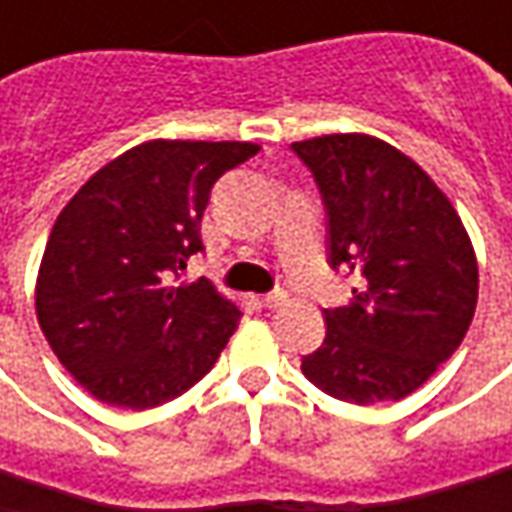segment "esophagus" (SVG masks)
I'll return each mask as SVG.
<instances>
[{"label":"esophagus","mask_w":512,"mask_h":512,"mask_svg":"<svg viewBox=\"0 0 512 512\" xmlns=\"http://www.w3.org/2000/svg\"><path fill=\"white\" fill-rule=\"evenodd\" d=\"M262 302H265V307H282L287 302V293L285 290H273V293H267Z\"/></svg>","instance_id":"34e87169"}]
</instances>
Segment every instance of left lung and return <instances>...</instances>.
Returning a JSON list of instances; mask_svg holds the SVG:
<instances>
[{
    "label": "left lung",
    "mask_w": 512,
    "mask_h": 512,
    "mask_svg": "<svg viewBox=\"0 0 512 512\" xmlns=\"http://www.w3.org/2000/svg\"><path fill=\"white\" fill-rule=\"evenodd\" d=\"M327 213V262L353 299L325 310V342L302 373L353 404L399 402L462 344L479 267L450 199L402 150L364 133L293 142Z\"/></svg>",
    "instance_id": "obj_1"
}]
</instances>
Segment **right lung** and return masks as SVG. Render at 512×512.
<instances>
[{
    "mask_svg": "<svg viewBox=\"0 0 512 512\" xmlns=\"http://www.w3.org/2000/svg\"><path fill=\"white\" fill-rule=\"evenodd\" d=\"M250 142L153 139L96 170L59 213L36 279L56 359L99 402L148 410L216 364L242 310L207 279L179 282L202 245L210 190Z\"/></svg>",
    "mask_w": 512,
    "mask_h": 512,
    "instance_id": "obj_1",
    "label": "right lung"
}]
</instances>
